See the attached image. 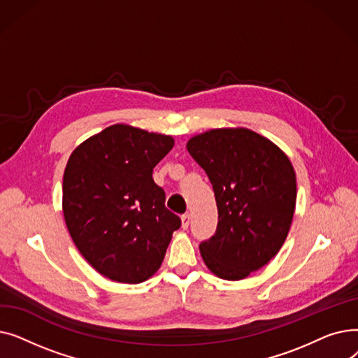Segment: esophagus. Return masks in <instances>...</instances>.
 Segmentation results:
<instances>
[{"mask_svg":"<svg viewBox=\"0 0 358 358\" xmlns=\"http://www.w3.org/2000/svg\"><path fill=\"white\" fill-rule=\"evenodd\" d=\"M190 220H192V216H190L189 213H184V215L181 216V228H182V229H187V228H189Z\"/></svg>","mask_w":358,"mask_h":358,"instance_id":"obj_1","label":"esophagus"}]
</instances>
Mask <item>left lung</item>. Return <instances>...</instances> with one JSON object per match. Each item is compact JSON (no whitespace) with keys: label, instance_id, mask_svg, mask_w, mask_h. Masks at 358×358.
Returning a JSON list of instances; mask_svg holds the SVG:
<instances>
[{"label":"left lung","instance_id":"1","mask_svg":"<svg viewBox=\"0 0 358 358\" xmlns=\"http://www.w3.org/2000/svg\"><path fill=\"white\" fill-rule=\"evenodd\" d=\"M208 174L219 222L200 243L208 268L242 280L264 267L283 245L296 208V174L287 155L245 127L212 129L187 142Z\"/></svg>","mask_w":358,"mask_h":358}]
</instances>
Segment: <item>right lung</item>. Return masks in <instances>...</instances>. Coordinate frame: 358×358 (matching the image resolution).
<instances>
[{"instance_id":"add662e5","label":"right lung","mask_w":358,"mask_h":358,"mask_svg":"<svg viewBox=\"0 0 358 358\" xmlns=\"http://www.w3.org/2000/svg\"><path fill=\"white\" fill-rule=\"evenodd\" d=\"M173 146L168 135L113 124L68 159L62 184L66 228L90 266L113 281L138 285L152 277L181 227L152 178Z\"/></svg>"}]
</instances>
